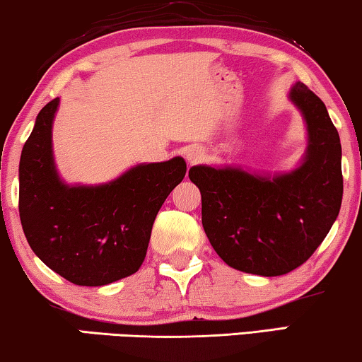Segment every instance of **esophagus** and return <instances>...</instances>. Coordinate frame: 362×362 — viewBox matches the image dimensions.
<instances>
[{"instance_id": "esophagus-1", "label": "esophagus", "mask_w": 362, "mask_h": 362, "mask_svg": "<svg viewBox=\"0 0 362 362\" xmlns=\"http://www.w3.org/2000/svg\"><path fill=\"white\" fill-rule=\"evenodd\" d=\"M202 158L204 151L202 148H199V146H191V148L186 151V160L189 161V163H197V161H201Z\"/></svg>"}]
</instances>
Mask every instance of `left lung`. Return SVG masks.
I'll use <instances>...</instances> for the list:
<instances>
[{
    "instance_id": "1",
    "label": "left lung",
    "mask_w": 362,
    "mask_h": 362,
    "mask_svg": "<svg viewBox=\"0 0 362 362\" xmlns=\"http://www.w3.org/2000/svg\"><path fill=\"white\" fill-rule=\"evenodd\" d=\"M289 99L307 125L302 165L268 176L197 165L189 180L202 197V227L230 268L282 276L310 258L327 237L343 199L341 144L327 107L303 83Z\"/></svg>"
}]
</instances>
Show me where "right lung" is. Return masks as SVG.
I'll use <instances>...</instances> for the list:
<instances>
[{"label":"right lung","instance_id":"add662e5","mask_svg":"<svg viewBox=\"0 0 362 362\" xmlns=\"http://www.w3.org/2000/svg\"><path fill=\"white\" fill-rule=\"evenodd\" d=\"M60 99L37 114L19 161V217L30 248L76 286H106L137 272L160 207L186 175V161L134 166L99 186H68L52 151Z\"/></svg>","mask_w":362,"mask_h":362}]
</instances>
